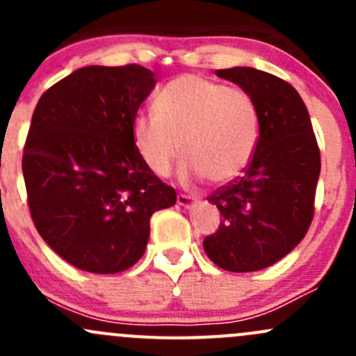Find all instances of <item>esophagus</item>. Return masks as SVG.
<instances>
[{
    "instance_id": "1",
    "label": "esophagus",
    "mask_w": 356,
    "mask_h": 356,
    "mask_svg": "<svg viewBox=\"0 0 356 356\" xmlns=\"http://www.w3.org/2000/svg\"><path fill=\"white\" fill-rule=\"evenodd\" d=\"M196 203H198V200L191 198V196H188V195L177 196V204L182 208H193V207H196Z\"/></svg>"
}]
</instances>
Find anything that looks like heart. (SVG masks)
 I'll return each instance as SVG.
<instances>
[{
	"label": "heart",
	"mask_w": 356,
	"mask_h": 356,
	"mask_svg": "<svg viewBox=\"0 0 356 356\" xmlns=\"http://www.w3.org/2000/svg\"><path fill=\"white\" fill-rule=\"evenodd\" d=\"M131 138L143 163L167 177L182 153V181L207 177L211 184L238 179L257 149L260 117L241 89L188 74L168 82L156 96L155 111H138Z\"/></svg>",
	"instance_id": "heart-1"
}]
</instances>
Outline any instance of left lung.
<instances>
[{
  "label": "left lung",
  "instance_id": "obj_1",
  "mask_svg": "<svg viewBox=\"0 0 356 356\" xmlns=\"http://www.w3.org/2000/svg\"><path fill=\"white\" fill-rule=\"evenodd\" d=\"M215 74L253 98L260 138L245 175L208 198L222 220L203 248L224 270H261L300 245L310 227L321 152L307 106L293 86L251 67Z\"/></svg>",
  "mask_w": 356,
  "mask_h": 356
}]
</instances>
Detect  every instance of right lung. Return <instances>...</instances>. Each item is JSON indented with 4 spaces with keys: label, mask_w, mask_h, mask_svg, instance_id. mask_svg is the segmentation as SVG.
Returning a JSON list of instances; mask_svg holds the SVG:
<instances>
[{
    "label": "right lung",
    "mask_w": 356,
    "mask_h": 356,
    "mask_svg": "<svg viewBox=\"0 0 356 356\" xmlns=\"http://www.w3.org/2000/svg\"><path fill=\"white\" fill-rule=\"evenodd\" d=\"M156 84L141 65L82 67L38 102L22 170L32 220L63 260L92 274L145 254L149 218L175 191L148 170L131 120Z\"/></svg>",
    "instance_id": "1"
}]
</instances>
